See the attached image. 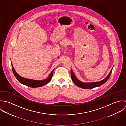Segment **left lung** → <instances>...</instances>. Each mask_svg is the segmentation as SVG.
Listing matches in <instances>:
<instances>
[{
    "label": "left lung",
    "mask_w": 126,
    "mask_h": 126,
    "mask_svg": "<svg viewBox=\"0 0 126 126\" xmlns=\"http://www.w3.org/2000/svg\"><path fill=\"white\" fill-rule=\"evenodd\" d=\"M113 68L111 69V70H110V73L109 74V75L107 76L104 78L103 80H101L100 81H98V82H89V83H87V82H82L81 81H80L79 80H78L76 77L74 72L73 71L72 69H71V78L72 81H73V82L74 83V84L76 85V86H77V87H79L81 88L82 89H93L97 87H99L100 86L102 85H103V84H104L110 78V75L111 74V72Z\"/></svg>",
    "instance_id": "8db88e82"
}]
</instances>
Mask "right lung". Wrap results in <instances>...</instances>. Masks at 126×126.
<instances>
[{
	"label": "right lung",
	"instance_id": "right-lung-1",
	"mask_svg": "<svg viewBox=\"0 0 126 126\" xmlns=\"http://www.w3.org/2000/svg\"><path fill=\"white\" fill-rule=\"evenodd\" d=\"M12 68L13 73L15 76V77H16V78L18 80V81L20 83L31 88H37V87L44 86L47 84L48 83H49L51 80V78L52 77L53 73L54 70V69L51 72L50 76H49L46 79L44 80H37L26 78L19 76L15 71L12 63Z\"/></svg>",
	"mask_w": 126,
	"mask_h": 126
}]
</instances>
